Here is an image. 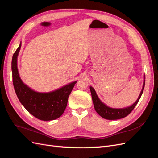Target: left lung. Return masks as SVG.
I'll return each mask as SVG.
<instances>
[{
    "mask_svg": "<svg viewBox=\"0 0 158 158\" xmlns=\"http://www.w3.org/2000/svg\"><path fill=\"white\" fill-rule=\"evenodd\" d=\"M144 86L145 82L143 83L142 89L141 92H140V94L138 97V98L135 102V103L129 106V107H127L125 108H112L108 107V106L105 105L103 102H102L100 101L99 98L98 97L96 94V92L94 90V89L92 86H90L89 87V89H90L92 101L95 110L101 117L106 119V120H118V119L125 118L131 112V111L134 110L136 104H138V101L140 99V97H141L143 93Z\"/></svg>",
    "mask_w": 158,
    "mask_h": 158,
    "instance_id": "8db88e82",
    "label": "left lung"
}]
</instances>
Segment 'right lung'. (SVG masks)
I'll return each instance as SVG.
<instances>
[{"instance_id":"add662e5","label":"right lung","mask_w":158,"mask_h":158,"mask_svg":"<svg viewBox=\"0 0 158 158\" xmlns=\"http://www.w3.org/2000/svg\"><path fill=\"white\" fill-rule=\"evenodd\" d=\"M20 47L21 42L12 59V82L16 96L25 109L36 118L43 121L56 120L64 112L68 99L76 81L48 93L34 91L23 82L19 76L17 57Z\"/></svg>"}]
</instances>
